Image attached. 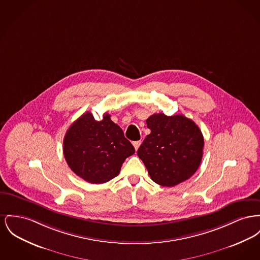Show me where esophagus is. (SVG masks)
I'll list each match as a JSON object with an SVG mask.
<instances>
[{
    "label": "esophagus",
    "mask_w": 260,
    "mask_h": 260,
    "mask_svg": "<svg viewBox=\"0 0 260 260\" xmlns=\"http://www.w3.org/2000/svg\"><path fill=\"white\" fill-rule=\"evenodd\" d=\"M133 144H134V146H135L136 150H138V147H139V145L141 144V140H138V141H134V142H133Z\"/></svg>",
    "instance_id": "1"
}]
</instances>
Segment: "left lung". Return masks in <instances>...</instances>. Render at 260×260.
Wrapping results in <instances>:
<instances>
[{
    "label": "left lung",
    "mask_w": 260,
    "mask_h": 260,
    "mask_svg": "<svg viewBox=\"0 0 260 260\" xmlns=\"http://www.w3.org/2000/svg\"><path fill=\"white\" fill-rule=\"evenodd\" d=\"M151 131L138 148V156L153 182L175 186L199 169L204 139L198 124L183 115L154 114L147 120Z\"/></svg>",
    "instance_id": "left-lung-1"
}]
</instances>
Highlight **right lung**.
<instances>
[{
	"instance_id": "right-lung-1",
	"label": "right lung",
	"mask_w": 260,
	"mask_h": 260,
	"mask_svg": "<svg viewBox=\"0 0 260 260\" xmlns=\"http://www.w3.org/2000/svg\"><path fill=\"white\" fill-rule=\"evenodd\" d=\"M62 151L71 170L90 183H107L117 177L124 160L136 152L109 114L97 121L90 112L69 127Z\"/></svg>"
}]
</instances>
